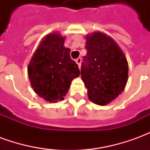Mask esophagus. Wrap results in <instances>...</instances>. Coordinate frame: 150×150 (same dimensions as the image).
<instances>
[{"label": "esophagus", "mask_w": 150, "mask_h": 150, "mask_svg": "<svg viewBox=\"0 0 150 150\" xmlns=\"http://www.w3.org/2000/svg\"><path fill=\"white\" fill-rule=\"evenodd\" d=\"M75 62H76V63L78 64L79 67L80 68V65H81V62H82V59H81V58H78V59L75 60Z\"/></svg>", "instance_id": "1"}]
</instances>
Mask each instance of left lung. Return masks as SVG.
<instances>
[{"label": "left lung", "mask_w": 150, "mask_h": 150, "mask_svg": "<svg viewBox=\"0 0 150 150\" xmlns=\"http://www.w3.org/2000/svg\"><path fill=\"white\" fill-rule=\"evenodd\" d=\"M86 39L88 52L82 63V80L89 100L98 105H105L125 88L128 62L116 42L104 33L94 32Z\"/></svg>", "instance_id": "left-lung-1"}]
</instances>
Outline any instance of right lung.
Here are the masks:
<instances>
[{
	"label": "right lung",
	"instance_id": "add662e5",
	"mask_svg": "<svg viewBox=\"0 0 150 150\" xmlns=\"http://www.w3.org/2000/svg\"><path fill=\"white\" fill-rule=\"evenodd\" d=\"M65 37L49 34L38 46L28 66L31 86L38 96L50 103L64 99L71 81L79 76L78 65L71 59Z\"/></svg>",
	"mask_w": 150,
	"mask_h": 150
}]
</instances>
